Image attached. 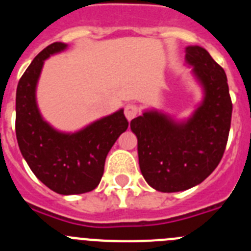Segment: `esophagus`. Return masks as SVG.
Here are the masks:
<instances>
[{
  "instance_id": "obj_1",
  "label": "esophagus",
  "mask_w": 251,
  "mask_h": 251,
  "mask_svg": "<svg viewBox=\"0 0 251 251\" xmlns=\"http://www.w3.org/2000/svg\"><path fill=\"white\" fill-rule=\"evenodd\" d=\"M138 113L139 108L137 105H134V104H128V105H126V108H124V114H126V118H127L128 121H132L134 117H137Z\"/></svg>"
}]
</instances>
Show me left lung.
<instances>
[{
	"label": "left lung",
	"instance_id": "8db88e82",
	"mask_svg": "<svg viewBox=\"0 0 251 251\" xmlns=\"http://www.w3.org/2000/svg\"><path fill=\"white\" fill-rule=\"evenodd\" d=\"M185 57L205 93L191 118L176 122L148 110L130 122L142 175L161 192L185 191L202 182L220 163L229 138L232 103L224 69L200 46L186 48Z\"/></svg>",
	"mask_w": 251,
	"mask_h": 251
}]
</instances>
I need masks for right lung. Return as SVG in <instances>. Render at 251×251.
<instances>
[{
  "label": "right lung",
  "instance_id": "obj_1",
  "mask_svg": "<svg viewBox=\"0 0 251 251\" xmlns=\"http://www.w3.org/2000/svg\"><path fill=\"white\" fill-rule=\"evenodd\" d=\"M68 48L54 43L44 49L21 76L16 90V137L35 176L60 195L85 194L100 182L110 148L128 128L123 109L84 129L63 133L45 122L36 104V85L44 61Z\"/></svg>",
  "mask_w": 251,
  "mask_h": 251
}]
</instances>
